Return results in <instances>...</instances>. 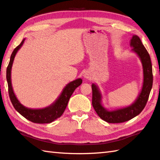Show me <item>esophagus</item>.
Segmentation results:
<instances>
[{
  "instance_id": "obj_1",
  "label": "esophagus",
  "mask_w": 160,
  "mask_h": 160,
  "mask_svg": "<svg viewBox=\"0 0 160 160\" xmlns=\"http://www.w3.org/2000/svg\"><path fill=\"white\" fill-rule=\"evenodd\" d=\"M84 77H85L86 78H89V75H86V74H85V76H84Z\"/></svg>"
}]
</instances>
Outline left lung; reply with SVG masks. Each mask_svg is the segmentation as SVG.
I'll use <instances>...</instances> for the list:
<instances>
[{
	"label": "left lung",
	"mask_w": 160,
	"mask_h": 160,
	"mask_svg": "<svg viewBox=\"0 0 160 160\" xmlns=\"http://www.w3.org/2000/svg\"><path fill=\"white\" fill-rule=\"evenodd\" d=\"M132 51L140 58L144 69V83L140 96L136 101L130 107L120 108L116 111H108L102 106L101 96L96 84L92 87V105L97 114L101 119L108 123H121L137 116L144 109L148 100L152 86V64L150 56L138 36H133L131 40Z\"/></svg>",
	"instance_id": "obj_1"
}]
</instances>
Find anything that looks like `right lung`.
Listing matches in <instances>:
<instances>
[{"label": "right lung", "instance_id": "right-lung-1", "mask_svg": "<svg viewBox=\"0 0 160 160\" xmlns=\"http://www.w3.org/2000/svg\"><path fill=\"white\" fill-rule=\"evenodd\" d=\"M24 41H25V39L22 40V41L20 42V45L13 49L11 58H10L8 68H7L6 78L8 84V93L10 100H11L15 109L20 115H22L24 118H25L27 120L31 121L33 123H51V122L56 120L57 118H60L62 115L67 106L68 102H69L71 95L73 94L75 89L82 84V79H77L68 84L64 89L58 99L56 101L55 103L49 107L42 108V109H30V108H28L22 106L19 102V101L17 100L15 94L13 91L11 82V69L16 53L21 47Z\"/></svg>", "mask_w": 160, "mask_h": 160}]
</instances>
